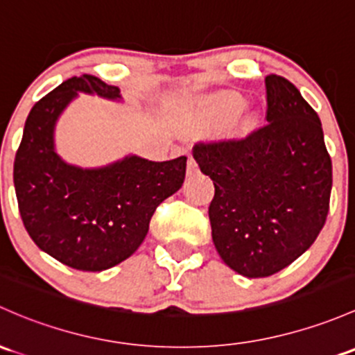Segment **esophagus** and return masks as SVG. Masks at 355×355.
Wrapping results in <instances>:
<instances>
[{
    "mask_svg": "<svg viewBox=\"0 0 355 355\" xmlns=\"http://www.w3.org/2000/svg\"><path fill=\"white\" fill-rule=\"evenodd\" d=\"M199 173V168H197V163L196 159L192 158V156H189V163H187V175L189 177H192V175Z\"/></svg>",
    "mask_w": 355,
    "mask_h": 355,
    "instance_id": "1",
    "label": "esophagus"
}]
</instances>
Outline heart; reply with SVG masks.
Segmentation results:
<instances>
[{"label": "heart", "mask_w": 355, "mask_h": 355, "mask_svg": "<svg viewBox=\"0 0 355 355\" xmlns=\"http://www.w3.org/2000/svg\"><path fill=\"white\" fill-rule=\"evenodd\" d=\"M241 107H243V98L240 95L226 93V95H216L207 98L202 103V112L211 119H227L236 114Z\"/></svg>", "instance_id": "heart-1"}]
</instances>
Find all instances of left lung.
I'll return each instance as SVG.
<instances>
[{
  "label": "left lung",
  "instance_id": "8db88e82",
  "mask_svg": "<svg viewBox=\"0 0 355 355\" xmlns=\"http://www.w3.org/2000/svg\"><path fill=\"white\" fill-rule=\"evenodd\" d=\"M267 125L243 139L199 143L193 159L214 182L212 241L227 267L268 277L301 257L330 207L331 159L318 114L286 78L268 74Z\"/></svg>",
  "mask_w": 355,
  "mask_h": 355
}]
</instances>
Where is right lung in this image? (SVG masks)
<instances>
[{
    "instance_id": "1",
    "label": "right lung",
    "mask_w": 355,
    "mask_h": 355,
    "mask_svg": "<svg viewBox=\"0 0 355 355\" xmlns=\"http://www.w3.org/2000/svg\"><path fill=\"white\" fill-rule=\"evenodd\" d=\"M78 93L122 102L121 89L92 74L62 81L30 110L13 182L33 243L71 268L100 272L139 248L156 207L184 184L187 156L149 162L128 155L96 168L66 163L55 151V124Z\"/></svg>"
}]
</instances>
